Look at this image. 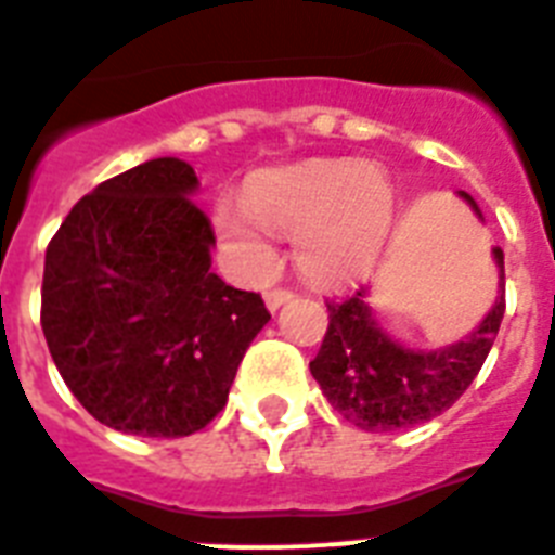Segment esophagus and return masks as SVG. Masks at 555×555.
Listing matches in <instances>:
<instances>
[{
  "label": "esophagus",
  "instance_id": "34e87169",
  "mask_svg": "<svg viewBox=\"0 0 555 555\" xmlns=\"http://www.w3.org/2000/svg\"><path fill=\"white\" fill-rule=\"evenodd\" d=\"M293 299V291H285V287H273V291L264 293V305H268L270 313H276L279 307L287 305Z\"/></svg>",
  "mask_w": 555,
  "mask_h": 555
}]
</instances>
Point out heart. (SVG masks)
I'll use <instances>...</instances> for the list:
<instances>
[{
	"label": "heart",
	"mask_w": 555,
	"mask_h": 555,
	"mask_svg": "<svg viewBox=\"0 0 555 555\" xmlns=\"http://www.w3.org/2000/svg\"><path fill=\"white\" fill-rule=\"evenodd\" d=\"M392 180L375 163L315 157L259 171L245 197H220L214 225L248 273L276 264L273 231L293 236V262L315 285H349L378 264L392 231Z\"/></svg>",
	"instance_id": "b5f03b06"
}]
</instances>
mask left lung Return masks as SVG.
Listing matches in <instances>:
<instances>
[{"label":"left lung","instance_id":"left-lung-1","mask_svg":"<svg viewBox=\"0 0 555 555\" xmlns=\"http://www.w3.org/2000/svg\"><path fill=\"white\" fill-rule=\"evenodd\" d=\"M457 197L482 220L472 194L457 191ZM491 254L500 270L496 301L463 341L449 347L414 349L395 341L372 313L366 287L344 301H327L330 327L310 372L333 409L364 431H398L454 406L486 364L505 315V254Z\"/></svg>","mask_w":555,"mask_h":555}]
</instances>
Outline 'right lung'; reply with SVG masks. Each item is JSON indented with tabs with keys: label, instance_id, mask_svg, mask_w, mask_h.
<instances>
[{
	"label": "right lung",
	"instance_id": "obj_1",
	"mask_svg": "<svg viewBox=\"0 0 555 555\" xmlns=\"http://www.w3.org/2000/svg\"><path fill=\"white\" fill-rule=\"evenodd\" d=\"M197 189L185 160L141 163L78 199L44 256L50 356L78 403L124 435L208 426L270 321L259 293L211 270Z\"/></svg>",
	"mask_w": 555,
	"mask_h": 555
}]
</instances>
